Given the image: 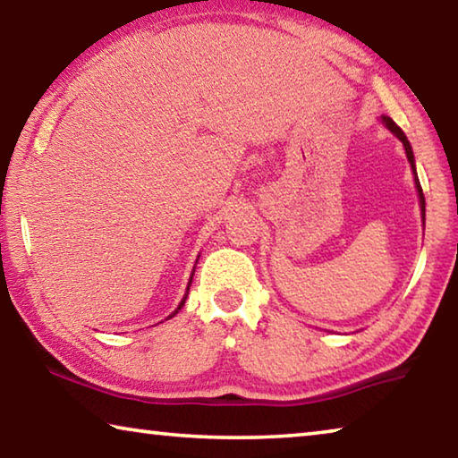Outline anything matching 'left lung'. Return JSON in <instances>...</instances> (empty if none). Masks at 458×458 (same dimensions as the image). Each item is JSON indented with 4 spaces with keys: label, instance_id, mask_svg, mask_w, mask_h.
Masks as SVG:
<instances>
[{
    "label": "left lung",
    "instance_id": "1",
    "mask_svg": "<svg viewBox=\"0 0 458 458\" xmlns=\"http://www.w3.org/2000/svg\"><path fill=\"white\" fill-rule=\"evenodd\" d=\"M382 121H384V125L392 131L394 135H396L400 141H402V145H404V149H406V157H408V161H410V165H412V172H414V182H416V190H418V196H420V208H422V218H424V193H422V185H420V182H418V175H416V165H414V153H412V147H410V141L406 139V135H404V131H402L396 123H394L390 117H382Z\"/></svg>",
    "mask_w": 458,
    "mask_h": 458
}]
</instances>
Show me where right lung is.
Wrapping results in <instances>:
<instances>
[{"label": "right lung", "mask_w": 458, "mask_h": 458, "mask_svg": "<svg viewBox=\"0 0 458 458\" xmlns=\"http://www.w3.org/2000/svg\"><path fill=\"white\" fill-rule=\"evenodd\" d=\"M190 284H191V281H190ZM190 284H188V291H190ZM183 303H185V297H183V301H182V303H180V307H177V309H175V311H174V315H175L177 311H180V309L183 307ZM174 315H169V317H174Z\"/></svg>", "instance_id": "obj_1"}]
</instances>
